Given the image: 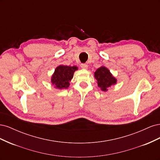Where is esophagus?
Listing matches in <instances>:
<instances>
[{
  "instance_id": "obj_1",
  "label": "esophagus",
  "mask_w": 160,
  "mask_h": 160,
  "mask_svg": "<svg viewBox=\"0 0 160 160\" xmlns=\"http://www.w3.org/2000/svg\"><path fill=\"white\" fill-rule=\"evenodd\" d=\"M81 67L82 69H88V65H87V64H85V63H82V64L81 65Z\"/></svg>"
}]
</instances>
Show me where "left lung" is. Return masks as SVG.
I'll list each match as a JSON object with an SVG mask.
<instances>
[{
  "label": "left lung",
  "instance_id": "8db88e82",
  "mask_svg": "<svg viewBox=\"0 0 160 160\" xmlns=\"http://www.w3.org/2000/svg\"><path fill=\"white\" fill-rule=\"evenodd\" d=\"M95 78L98 81V85L103 91H107L108 88L117 83V79L105 67H101L94 73Z\"/></svg>",
  "mask_w": 160,
  "mask_h": 160
}]
</instances>
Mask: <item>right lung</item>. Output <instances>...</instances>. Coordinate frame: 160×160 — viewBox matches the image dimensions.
<instances>
[{
	"label": "right lung",
	"mask_w": 160,
	"mask_h": 160,
	"mask_svg": "<svg viewBox=\"0 0 160 160\" xmlns=\"http://www.w3.org/2000/svg\"><path fill=\"white\" fill-rule=\"evenodd\" d=\"M78 69L76 66L59 65L55 70L51 77V83L55 88L62 89L69 88V82L73 77L74 72Z\"/></svg>",
	"instance_id": "right-lung-1"
}]
</instances>
